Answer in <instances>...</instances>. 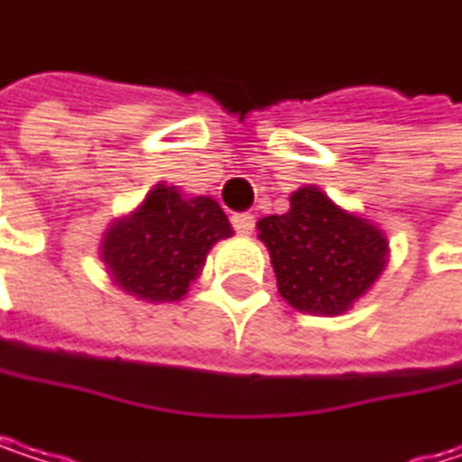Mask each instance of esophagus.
<instances>
[{
	"label": "esophagus",
	"mask_w": 462,
	"mask_h": 462,
	"mask_svg": "<svg viewBox=\"0 0 462 462\" xmlns=\"http://www.w3.org/2000/svg\"><path fill=\"white\" fill-rule=\"evenodd\" d=\"M234 228L239 231V234H253V228H255V217L250 215V212H239V215H234Z\"/></svg>",
	"instance_id": "34e87169"
}]
</instances>
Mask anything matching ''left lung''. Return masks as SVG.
<instances>
[{"mask_svg": "<svg viewBox=\"0 0 462 462\" xmlns=\"http://www.w3.org/2000/svg\"><path fill=\"white\" fill-rule=\"evenodd\" d=\"M258 239L269 247L280 296L310 315H342L382 274L387 236L337 207L318 185L291 196L285 215L258 220Z\"/></svg>", "mask_w": 462, "mask_h": 462, "instance_id": "1", "label": "left lung"}]
</instances>
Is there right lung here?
I'll return each instance as SVG.
<instances>
[{
  "mask_svg": "<svg viewBox=\"0 0 462 462\" xmlns=\"http://www.w3.org/2000/svg\"><path fill=\"white\" fill-rule=\"evenodd\" d=\"M234 228L209 196L185 199L174 185H155L136 212L116 220L102 239V261L128 296L180 301L204 269L207 253Z\"/></svg>",
  "mask_w": 462,
  "mask_h": 462,
  "instance_id": "obj_1",
  "label": "right lung"
}]
</instances>
